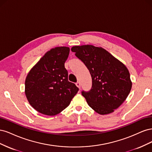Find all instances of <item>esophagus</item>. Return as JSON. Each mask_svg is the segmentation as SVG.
I'll return each mask as SVG.
<instances>
[{
  "label": "esophagus",
  "instance_id": "1",
  "mask_svg": "<svg viewBox=\"0 0 152 152\" xmlns=\"http://www.w3.org/2000/svg\"><path fill=\"white\" fill-rule=\"evenodd\" d=\"M76 86L79 87V88H80V86H81V84H80V82H77L76 83Z\"/></svg>",
  "mask_w": 152,
  "mask_h": 152
}]
</instances>
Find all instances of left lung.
Listing matches in <instances>:
<instances>
[{
  "label": "left lung",
  "mask_w": 152,
  "mask_h": 152,
  "mask_svg": "<svg viewBox=\"0 0 152 152\" xmlns=\"http://www.w3.org/2000/svg\"><path fill=\"white\" fill-rule=\"evenodd\" d=\"M71 50L84 63L92 78L89 91H82L87 104L101 115L118 108L129 94L132 82L126 66L102 48L73 46Z\"/></svg>",
  "instance_id": "1"
}]
</instances>
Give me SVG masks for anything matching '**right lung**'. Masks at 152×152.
Wrapping results in <instances>:
<instances>
[{"mask_svg": "<svg viewBox=\"0 0 152 152\" xmlns=\"http://www.w3.org/2000/svg\"><path fill=\"white\" fill-rule=\"evenodd\" d=\"M70 49L57 47L49 50L31 69L25 80V94L37 111L53 116L70 104L79 88L68 81L65 63Z\"/></svg>", "mask_w": 152, "mask_h": 152, "instance_id": "right-lung-1", "label": "right lung"}]
</instances>
